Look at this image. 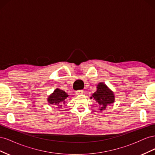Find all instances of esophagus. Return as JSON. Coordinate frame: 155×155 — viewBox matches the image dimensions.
Returning <instances> with one entry per match:
<instances>
[{
  "label": "esophagus",
  "instance_id": "1",
  "mask_svg": "<svg viewBox=\"0 0 155 155\" xmlns=\"http://www.w3.org/2000/svg\"><path fill=\"white\" fill-rule=\"evenodd\" d=\"M76 95H78V96L81 95V94H83V91H81V90H80V91H78L76 92Z\"/></svg>",
  "mask_w": 155,
  "mask_h": 155
}]
</instances>
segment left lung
<instances>
[{"label":"left lung","instance_id":"left-lung-1","mask_svg":"<svg viewBox=\"0 0 155 155\" xmlns=\"http://www.w3.org/2000/svg\"><path fill=\"white\" fill-rule=\"evenodd\" d=\"M97 91L92 94L91 99L95 100L99 106V110H105L108 105L115 101V96L113 91L108 87L104 82H100L97 85Z\"/></svg>","mask_w":155,"mask_h":155}]
</instances>
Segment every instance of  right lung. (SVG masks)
<instances>
[{"mask_svg": "<svg viewBox=\"0 0 155 155\" xmlns=\"http://www.w3.org/2000/svg\"><path fill=\"white\" fill-rule=\"evenodd\" d=\"M68 96V94L64 91L61 90L60 88H57L55 89L54 91L50 95L48 96L47 101L50 105L61 107L62 104H64L65 100H66Z\"/></svg>", "mask_w": 155, "mask_h": 155, "instance_id": "add662e5", "label": "right lung"}]
</instances>
